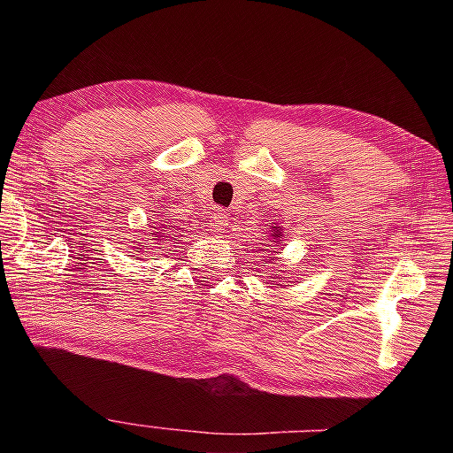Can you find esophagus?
Instances as JSON below:
<instances>
[{
    "mask_svg": "<svg viewBox=\"0 0 453 453\" xmlns=\"http://www.w3.org/2000/svg\"><path fill=\"white\" fill-rule=\"evenodd\" d=\"M228 225V214L225 210H214L212 216H210V228H212L214 233H225V228Z\"/></svg>",
    "mask_w": 453,
    "mask_h": 453,
    "instance_id": "esophagus-1",
    "label": "esophagus"
}]
</instances>
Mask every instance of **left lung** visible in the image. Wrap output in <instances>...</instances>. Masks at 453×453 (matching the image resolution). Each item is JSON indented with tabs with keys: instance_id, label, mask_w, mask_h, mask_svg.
<instances>
[{
	"instance_id": "1",
	"label": "left lung",
	"mask_w": 453,
	"mask_h": 453,
	"mask_svg": "<svg viewBox=\"0 0 453 453\" xmlns=\"http://www.w3.org/2000/svg\"><path fill=\"white\" fill-rule=\"evenodd\" d=\"M278 231H280V228H278ZM272 237H278V234H276V233H272ZM280 237H282V234H280Z\"/></svg>"
}]
</instances>
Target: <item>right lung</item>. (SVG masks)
<instances>
[{
  "instance_id": "1",
  "label": "right lung",
  "mask_w": 453,
  "mask_h": 453,
  "mask_svg": "<svg viewBox=\"0 0 453 453\" xmlns=\"http://www.w3.org/2000/svg\"><path fill=\"white\" fill-rule=\"evenodd\" d=\"M165 228V226H163ZM165 233V231H163ZM152 234V237H160V233H150ZM154 241H158V239H154Z\"/></svg>"
}]
</instances>
